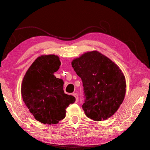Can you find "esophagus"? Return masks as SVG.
<instances>
[{
	"label": "esophagus",
	"instance_id": "34e87169",
	"mask_svg": "<svg viewBox=\"0 0 150 150\" xmlns=\"http://www.w3.org/2000/svg\"><path fill=\"white\" fill-rule=\"evenodd\" d=\"M73 96L75 97L76 98V103H78L79 101V98H78V94L77 93H74L73 94Z\"/></svg>",
	"mask_w": 150,
	"mask_h": 150
}]
</instances>
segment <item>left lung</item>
<instances>
[{
  "instance_id": "obj_1",
  "label": "left lung",
  "mask_w": 150,
  "mask_h": 150,
  "mask_svg": "<svg viewBox=\"0 0 150 150\" xmlns=\"http://www.w3.org/2000/svg\"><path fill=\"white\" fill-rule=\"evenodd\" d=\"M72 67L82 79L86 99L85 115L94 121L110 118L118 110L126 94L122 71L110 59L97 51L72 60Z\"/></svg>"
}]
</instances>
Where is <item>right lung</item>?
<instances>
[{
  "mask_svg": "<svg viewBox=\"0 0 150 150\" xmlns=\"http://www.w3.org/2000/svg\"><path fill=\"white\" fill-rule=\"evenodd\" d=\"M61 65L54 54L39 56L29 67L22 80L21 94L35 119L46 125L57 124L66 116V109L74 96L64 93L62 79L54 73Z\"/></svg>",
  "mask_w": 150,
  "mask_h": 150,
  "instance_id": "1",
  "label": "right lung"
}]
</instances>
